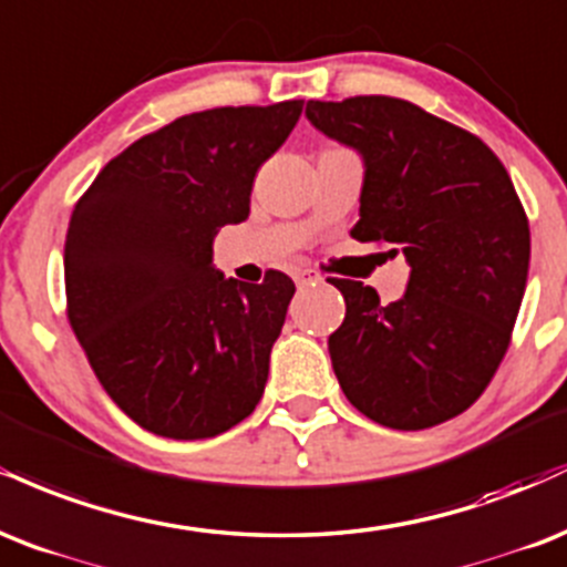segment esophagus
Instances as JSON below:
<instances>
[{
    "instance_id": "34e87169",
    "label": "esophagus",
    "mask_w": 567,
    "mask_h": 567,
    "mask_svg": "<svg viewBox=\"0 0 567 567\" xmlns=\"http://www.w3.org/2000/svg\"><path fill=\"white\" fill-rule=\"evenodd\" d=\"M295 281H297L299 286H308V284H312V281H318V272L310 270V268H297V270H295Z\"/></svg>"
}]
</instances>
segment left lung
<instances>
[{"label":"left lung","mask_w":567,"mask_h":567,"mask_svg":"<svg viewBox=\"0 0 567 567\" xmlns=\"http://www.w3.org/2000/svg\"><path fill=\"white\" fill-rule=\"evenodd\" d=\"M323 135L363 156L361 219L350 236L409 259V289L329 278L344 321L329 337L348 401L390 430H427L467 411L494 379L528 281L530 228L520 196L481 137L409 100H310Z\"/></svg>","instance_id":"1"}]
</instances>
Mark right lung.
Masks as SVG:
<instances>
[{
	"instance_id": "1",
	"label": "right lung",
	"mask_w": 567,
	"mask_h": 567,
	"mask_svg": "<svg viewBox=\"0 0 567 567\" xmlns=\"http://www.w3.org/2000/svg\"><path fill=\"white\" fill-rule=\"evenodd\" d=\"M305 100L179 116L111 158L73 206L65 312L92 371L132 422L204 441L255 411L295 281L223 278L212 238L249 217L257 169Z\"/></svg>"
}]
</instances>
